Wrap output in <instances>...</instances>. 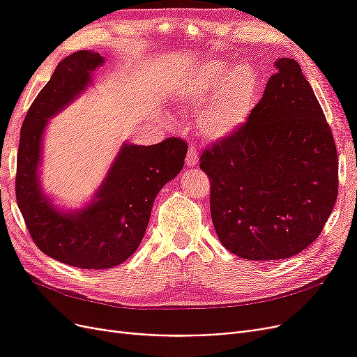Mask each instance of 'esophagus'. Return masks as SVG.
<instances>
[{"label":"esophagus","mask_w":357,"mask_h":357,"mask_svg":"<svg viewBox=\"0 0 357 357\" xmlns=\"http://www.w3.org/2000/svg\"><path fill=\"white\" fill-rule=\"evenodd\" d=\"M198 162H199L198 150L195 146L190 144L188 149V155H186V164H188V167H197Z\"/></svg>","instance_id":"esophagus-1"}]
</instances>
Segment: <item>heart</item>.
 <instances>
[{
  "mask_svg": "<svg viewBox=\"0 0 357 357\" xmlns=\"http://www.w3.org/2000/svg\"><path fill=\"white\" fill-rule=\"evenodd\" d=\"M259 75L247 63L210 59L186 74L177 89L178 100L189 107H202L199 128L211 139H225L240 132L255 109Z\"/></svg>",
  "mask_w": 357,
  "mask_h": 357,
  "instance_id": "obj_1",
  "label": "heart"
}]
</instances>
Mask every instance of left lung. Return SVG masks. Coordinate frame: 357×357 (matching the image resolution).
Wrapping results in <instances>:
<instances>
[{"label": "left lung", "mask_w": 357, "mask_h": 357, "mask_svg": "<svg viewBox=\"0 0 357 357\" xmlns=\"http://www.w3.org/2000/svg\"><path fill=\"white\" fill-rule=\"evenodd\" d=\"M240 132L201 155L220 243L250 261L301 253L320 235L338 195V156L325 113L290 58L275 61Z\"/></svg>", "instance_id": "1"}]
</instances>
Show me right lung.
Listing matches in <instances>:
<instances>
[{
    "label": "right lung",
    "instance_id": "add662e5",
    "mask_svg": "<svg viewBox=\"0 0 357 357\" xmlns=\"http://www.w3.org/2000/svg\"><path fill=\"white\" fill-rule=\"evenodd\" d=\"M104 63L100 53L79 50L62 59L29 107L20 129L16 199L40 250L82 269L121 265L137 250L159 190L185 165L188 144L171 137L153 146L125 142L83 207L66 210L46 195L40 181L43 137L52 117L89 88Z\"/></svg>",
    "mask_w": 357,
    "mask_h": 357
}]
</instances>
